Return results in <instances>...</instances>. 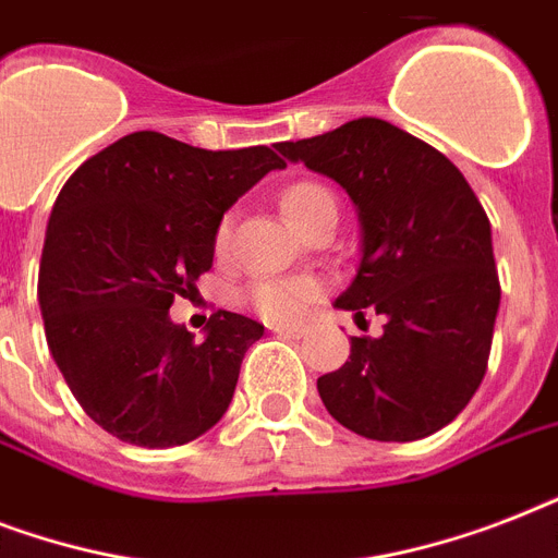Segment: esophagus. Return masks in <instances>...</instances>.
Here are the masks:
<instances>
[{"label":"esophagus","mask_w":558,"mask_h":558,"mask_svg":"<svg viewBox=\"0 0 558 558\" xmlns=\"http://www.w3.org/2000/svg\"><path fill=\"white\" fill-rule=\"evenodd\" d=\"M271 332H278L283 339H301V336H304V327H298V324H275Z\"/></svg>","instance_id":"34e87169"}]
</instances>
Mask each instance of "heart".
I'll list each match as a JSON object with an SVG mask.
<instances>
[{"mask_svg":"<svg viewBox=\"0 0 558 558\" xmlns=\"http://www.w3.org/2000/svg\"><path fill=\"white\" fill-rule=\"evenodd\" d=\"M327 199H332L327 187L315 185V182H295V185H289L287 191L280 193V210L301 231L306 219L313 217V210ZM228 240H231V217L219 222L217 240H214L217 252H226ZM248 298H252L254 310L263 318H269V322H292L318 298V287L306 278H266L257 280L248 289Z\"/></svg>","mask_w":558,"mask_h":558,"instance_id":"b5f03b06","label":"heart"}]
</instances>
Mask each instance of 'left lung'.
I'll return each instance as SVG.
<instances>
[{"instance_id": "obj_1", "label": "left lung", "mask_w": 558, "mask_h": 558, "mask_svg": "<svg viewBox=\"0 0 558 558\" xmlns=\"http://www.w3.org/2000/svg\"><path fill=\"white\" fill-rule=\"evenodd\" d=\"M289 161L339 182L359 210L362 260L339 310L385 318L353 336L350 359L318 393L344 428L411 442L440 432L484 379L501 283L489 217L454 165L381 118L275 144Z\"/></svg>"}]
</instances>
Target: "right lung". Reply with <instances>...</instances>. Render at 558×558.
I'll return each mask as SVG.
<instances>
[{
  "mask_svg": "<svg viewBox=\"0 0 558 558\" xmlns=\"http://www.w3.org/2000/svg\"><path fill=\"white\" fill-rule=\"evenodd\" d=\"M280 168L269 147L202 150L142 130L69 177L48 217L37 295L48 350L104 432L170 449L222 420L263 324L217 310L196 341L168 310L210 269L222 214Z\"/></svg>",
  "mask_w": 558,
  "mask_h": 558,
  "instance_id": "add662e5",
  "label": "right lung"
}]
</instances>
